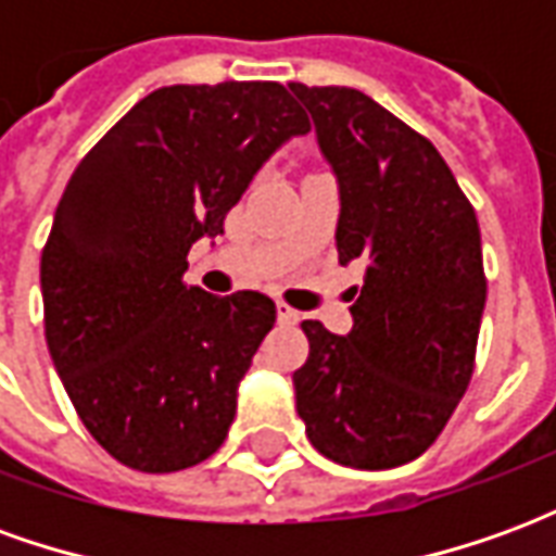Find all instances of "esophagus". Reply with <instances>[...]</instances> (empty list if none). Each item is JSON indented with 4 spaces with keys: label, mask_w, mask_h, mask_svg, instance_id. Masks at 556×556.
<instances>
[{
    "label": "esophagus",
    "mask_w": 556,
    "mask_h": 556,
    "mask_svg": "<svg viewBox=\"0 0 556 556\" xmlns=\"http://www.w3.org/2000/svg\"><path fill=\"white\" fill-rule=\"evenodd\" d=\"M277 318H279V325H298V321H301V313H298V309H291L289 303H277Z\"/></svg>",
    "instance_id": "esophagus-1"
}]
</instances>
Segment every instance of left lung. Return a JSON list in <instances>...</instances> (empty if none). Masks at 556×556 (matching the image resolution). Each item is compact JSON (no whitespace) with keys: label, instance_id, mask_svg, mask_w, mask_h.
<instances>
[{"label":"left lung","instance_id":"left-lung-1","mask_svg":"<svg viewBox=\"0 0 556 556\" xmlns=\"http://www.w3.org/2000/svg\"><path fill=\"white\" fill-rule=\"evenodd\" d=\"M339 178L337 253L366 265L349 337L303 321L298 414L321 455L387 470L429 450L465 396L485 270L477 211L438 148L345 86L289 83Z\"/></svg>","mask_w":556,"mask_h":556}]
</instances>
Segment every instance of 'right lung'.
I'll return each instance as SVG.
<instances>
[{
  "label": "right lung",
  "instance_id": "right-lung-1",
  "mask_svg": "<svg viewBox=\"0 0 556 556\" xmlns=\"http://www.w3.org/2000/svg\"><path fill=\"white\" fill-rule=\"evenodd\" d=\"M306 130L279 83L166 86L79 160L41 253L43 337L71 405L115 462L172 473L226 441L277 303L187 286V253L223 231L258 166Z\"/></svg>",
  "mask_w": 556,
  "mask_h": 556
}]
</instances>
